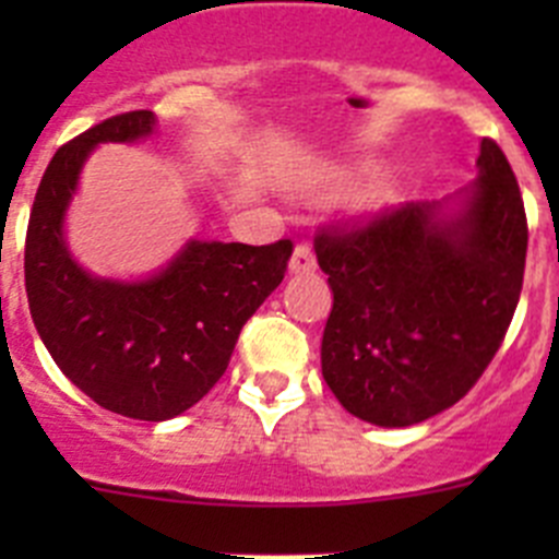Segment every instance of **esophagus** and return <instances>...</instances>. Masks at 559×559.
I'll return each instance as SVG.
<instances>
[{"mask_svg": "<svg viewBox=\"0 0 559 559\" xmlns=\"http://www.w3.org/2000/svg\"><path fill=\"white\" fill-rule=\"evenodd\" d=\"M288 271H290V274H310V271H316V257H313V251H310L305 243L296 246L294 254H290Z\"/></svg>", "mask_w": 559, "mask_h": 559, "instance_id": "obj_1", "label": "esophagus"}]
</instances>
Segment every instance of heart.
Returning a JSON list of instances; mask_svg holds the SVG:
<instances>
[{
	"mask_svg": "<svg viewBox=\"0 0 559 559\" xmlns=\"http://www.w3.org/2000/svg\"><path fill=\"white\" fill-rule=\"evenodd\" d=\"M367 181V170L364 173H353V176H341V179H335V190H355V187H360ZM369 204L372 206H383L389 204V195L383 190H374L372 195H369Z\"/></svg>",
	"mask_w": 559,
	"mask_h": 559,
	"instance_id": "obj_1",
	"label": "heart"
}]
</instances>
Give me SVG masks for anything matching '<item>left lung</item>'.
Segmentation results:
<instances>
[{
  "instance_id": "1",
  "label": "left lung",
  "mask_w": 559,
  "mask_h": 559,
  "mask_svg": "<svg viewBox=\"0 0 559 559\" xmlns=\"http://www.w3.org/2000/svg\"><path fill=\"white\" fill-rule=\"evenodd\" d=\"M478 179L358 229L316 237L333 290L322 374L353 417L406 428L471 392L521 299L526 212L515 173L481 140Z\"/></svg>"
}]
</instances>
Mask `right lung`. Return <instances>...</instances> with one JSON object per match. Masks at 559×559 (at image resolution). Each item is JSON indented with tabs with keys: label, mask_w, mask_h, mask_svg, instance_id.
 Masks as SVG:
<instances>
[{
	"label": "right lung",
	"mask_w": 559,
	"mask_h": 559,
	"mask_svg": "<svg viewBox=\"0 0 559 559\" xmlns=\"http://www.w3.org/2000/svg\"><path fill=\"white\" fill-rule=\"evenodd\" d=\"M153 131L156 114L128 111L58 147L29 212L24 285L61 372L108 412L162 423L218 383L243 324L283 283L294 243L187 240L145 280L88 274L63 229L83 165L103 142L131 145Z\"/></svg>",
	"instance_id": "add662e5"
}]
</instances>
